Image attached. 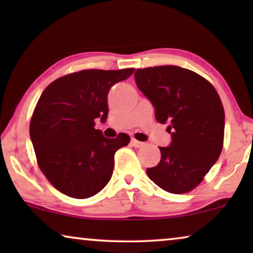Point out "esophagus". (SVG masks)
Returning <instances> with one entry per match:
<instances>
[{"label": "esophagus", "mask_w": 253, "mask_h": 253, "mask_svg": "<svg viewBox=\"0 0 253 253\" xmlns=\"http://www.w3.org/2000/svg\"><path fill=\"white\" fill-rule=\"evenodd\" d=\"M131 144H132V146H134L136 148H139V147H143L144 146V143H141L139 140H136V139H131Z\"/></svg>", "instance_id": "1"}]
</instances>
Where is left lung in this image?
<instances>
[{
	"label": "left lung",
	"instance_id": "obj_1",
	"mask_svg": "<svg viewBox=\"0 0 253 253\" xmlns=\"http://www.w3.org/2000/svg\"><path fill=\"white\" fill-rule=\"evenodd\" d=\"M137 87L150 100L159 123L168 124L171 143L160 147L161 160L147 168L158 186L170 193L191 191L219 159L224 110L210 82L176 65L138 69Z\"/></svg>",
	"mask_w": 253,
	"mask_h": 253
}]
</instances>
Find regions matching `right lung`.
Instances as JSON below:
<instances>
[{"instance_id": "add662e5", "label": "right lung", "mask_w": 253, "mask_h": 253, "mask_svg": "<svg viewBox=\"0 0 253 253\" xmlns=\"http://www.w3.org/2000/svg\"><path fill=\"white\" fill-rule=\"evenodd\" d=\"M134 69L82 70L63 76L44 88L30 123L38 165L58 191L71 198L96 195L110 181L114 155L130 137L106 138L95 119L108 115L110 87Z\"/></svg>"}]
</instances>
